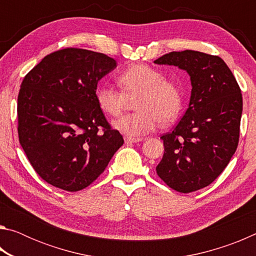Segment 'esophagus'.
Returning <instances> with one entry per match:
<instances>
[{"mask_svg": "<svg viewBox=\"0 0 256 256\" xmlns=\"http://www.w3.org/2000/svg\"><path fill=\"white\" fill-rule=\"evenodd\" d=\"M144 138H130V136H124L125 144H136V142H141Z\"/></svg>", "mask_w": 256, "mask_h": 256, "instance_id": "1", "label": "esophagus"}]
</instances>
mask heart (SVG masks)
<instances>
[{
  "mask_svg": "<svg viewBox=\"0 0 256 256\" xmlns=\"http://www.w3.org/2000/svg\"><path fill=\"white\" fill-rule=\"evenodd\" d=\"M122 92L112 86H102L96 92L100 110L110 116L122 112L126 97L134 99L136 112L125 115L112 126L130 138L149 133L159 122L170 124L178 118L183 107V90L178 82L164 78L159 70L146 64H134L116 76Z\"/></svg>",
  "mask_w": 256,
  "mask_h": 256,
  "instance_id": "b5f03b06",
  "label": "heart"
}]
</instances>
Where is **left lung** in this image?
<instances>
[{"instance_id": "obj_1", "label": "left lung", "mask_w": 256, "mask_h": 256, "mask_svg": "<svg viewBox=\"0 0 256 256\" xmlns=\"http://www.w3.org/2000/svg\"><path fill=\"white\" fill-rule=\"evenodd\" d=\"M156 64L178 66L192 92L183 118L164 134V152L156 167L170 188L190 193L210 185L230 162L240 141V88L222 58L202 52H170Z\"/></svg>"}]
</instances>
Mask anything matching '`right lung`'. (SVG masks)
I'll use <instances>...</instances> for the list:
<instances>
[{
	"label": "right lung",
	"mask_w": 256,
	"mask_h": 256,
	"mask_svg": "<svg viewBox=\"0 0 256 256\" xmlns=\"http://www.w3.org/2000/svg\"><path fill=\"white\" fill-rule=\"evenodd\" d=\"M115 68L105 54L68 47L45 56L24 78L20 144L34 172L55 188H86L123 146L96 100L98 81Z\"/></svg>",
	"instance_id": "add662e5"
}]
</instances>
